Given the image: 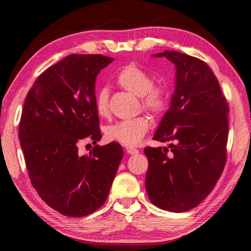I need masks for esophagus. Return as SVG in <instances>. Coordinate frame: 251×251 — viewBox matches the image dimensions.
<instances>
[{
    "mask_svg": "<svg viewBox=\"0 0 251 251\" xmlns=\"http://www.w3.org/2000/svg\"><path fill=\"white\" fill-rule=\"evenodd\" d=\"M126 151H127V154H129V155H138L139 154V151L136 150V148H133V147H127Z\"/></svg>",
    "mask_w": 251,
    "mask_h": 251,
    "instance_id": "esophagus-1",
    "label": "esophagus"
}]
</instances>
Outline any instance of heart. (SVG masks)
<instances>
[{
	"label": "heart",
	"mask_w": 251,
	"mask_h": 251,
	"mask_svg": "<svg viewBox=\"0 0 251 251\" xmlns=\"http://www.w3.org/2000/svg\"><path fill=\"white\" fill-rule=\"evenodd\" d=\"M117 83L131 94L141 96L143 107L152 114L166 108L167 94L165 88L152 85L151 76L136 65H127L117 75ZM95 109L100 117L109 115L108 91L101 88L96 93ZM150 129V121L145 116L116 122L105 129L107 139L125 146H136Z\"/></svg>",
	"instance_id": "obj_1"
}]
</instances>
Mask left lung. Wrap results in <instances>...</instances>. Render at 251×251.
<instances>
[{"label":"left lung","instance_id":"left-lung-1","mask_svg":"<svg viewBox=\"0 0 251 251\" xmlns=\"http://www.w3.org/2000/svg\"><path fill=\"white\" fill-rule=\"evenodd\" d=\"M166 57L176 69L171 105L152 139L168 147H146V192L160 209L184 212L214 189L226 163L228 104L218 79L201 59L176 50Z\"/></svg>","mask_w":251,"mask_h":251}]
</instances>
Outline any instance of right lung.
Masks as SVG:
<instances>
[{"label": "right lung", "mask_w": 251, "mask_h": 251, "mask_svg": "<svg viewBox=\"0 0 251 251\" xmlns=\"http://www.w3.org/2000/svg\"><path fill=\"white\" fill-rule=\"evenodd\" d=\"M114 59L72 54L49 67L28 91L19 139L28 176L40 197L59 214L83 217L108 196L124 155L116 142L95 145L88 156L78 144L101 135L95 109L96 76Z\"/></svg>", "instance_id": "add662e5"}]
</instances>
